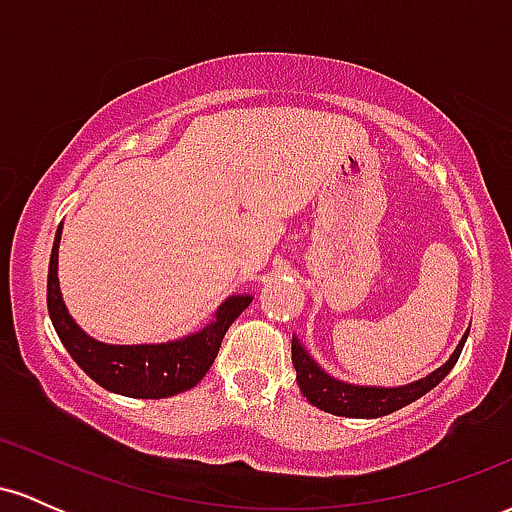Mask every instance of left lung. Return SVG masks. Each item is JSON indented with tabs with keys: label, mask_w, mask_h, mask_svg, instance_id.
Here are the masks:
<instances>
[{
	"label": "left lung",
	"mask_w": 512,
	"mask_h": 512,
	"mask_svg": "<svg viewBox=\"0 0 512 512\" xmlns=\"http://www.w3.org/2000/svg\"><path fill=\"white\" fill-rule=\"evenodd\" d=\"M464 342H467V334H464L462 342L457 344V349L452 351V356L443 366L433 370L426 378L402 387H363L342 383V380L332 378L330 373L317 366L298 337H293L291 342V361L293 368H296L298 387H301L303 397L313 407L327 411V414L349 416V419H378V416H387L392 411L407 407V404L424 397L428 390H433L457 363Z\"/></svg>",
	"instance_id": "left-lung-1"
}]
</instances>
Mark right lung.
<instances>
[{
	"instance_id": "add662e5",
	"label": "right lung",
	"mask_w": 512,
	"mask_h": 512,
	"mask_svg": "<svg viewBox=\"0 0 512 512\" xmlns=\"http://www.w3.org/2000/svg\"><path fill=\"white\" fill-rule=\"evenodd\" d=\"M62 226L57 228L48 269V313L64 349L72 354L88 378L105 390L137 399H161L195 387L214 363L223 334L252 303V296H231L216 310L204 330L166 344H103L81 330L62 301L57 279V250Z\"/></svg>"
}]
</instances>
